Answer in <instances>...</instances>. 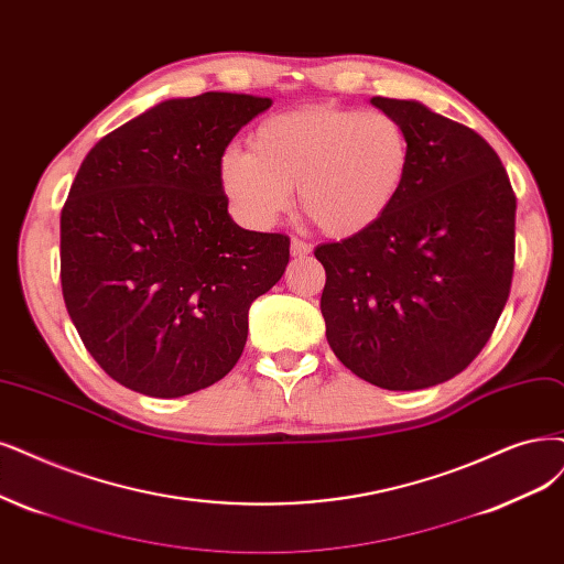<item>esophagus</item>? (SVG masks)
Listing matches in <instances>:
<instances>
[{
  "mask_svg": "<svg viewBox=\"0 0 564 564\" xmlns=\"http://www.w3.org/2000/svg\"><path fill=\"white\" fill-rule=\"evenodd\" d=\"M290 253H293V258H306L311 253V246L304 243L302 239H290Z\"/></svg>",
  "mask_w": 564,
  "mask_h": 564,
  "instance_id": "esophagus-1",
  "label": "esophagus"
}]
</instances>
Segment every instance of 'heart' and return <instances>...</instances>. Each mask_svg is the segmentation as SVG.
<instances>
[{
    "mask_svg": "<svg viewBox=\"0 0 564 564\" xmlns=\"http://www.w3.org/2000/svg\"><path fill=\"white\" fill-rule=\"evenodd\" d=\"M411 164L404 124L386 111L314 104L264 118L250 149L227 145L218 183L232 212L269 227L297 185L302 212L327 237L367 232L398 202Z\"/></svg>",
    "mask_w": 564,
    "mask_h": 564,
    "instance_id": "b5f03b06",
    "label": "heart"
}]
</instances>
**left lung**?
<instances>
[{
	"label": "left lung",
	"instance_id": "8db88e82",
	"mask_svg": "<svg viewBox=\"0 0 564 564\" xmlns=\"http://www.w3.org/2000/svg\"><path fill=\"white\" fill-rule=\"evenodd\" d=\"M411 139L404 191L367 232L321 243L335 356L386 390L460 373L488 344L513 276L516 197L490 143L415 99L371 97Z\"/></svg>",
	"mask_w": 564,
	"mask_h": 564
}]
</instances>
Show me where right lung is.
Instances as JSON below:
<instances>
[{
    "label": "right lung",
    "instance_id": "right-lung-1",
    "mask_svg": "<svg viewBox=\"0 0 564 564\" xmlns=\"http://www.w3.org/2000/svg\"><path fill=\"white\" fill-rule=\"evenodd\" d=\"M269 107L237 93L164 99L83 160L59 216L62 295L120 386L183 398L241 358L248 308L281 281L290 239L232 220L218 158Z\"/></svg>",
    "mask_w": 564,
    "mask_h": 564
}]
</instances>
